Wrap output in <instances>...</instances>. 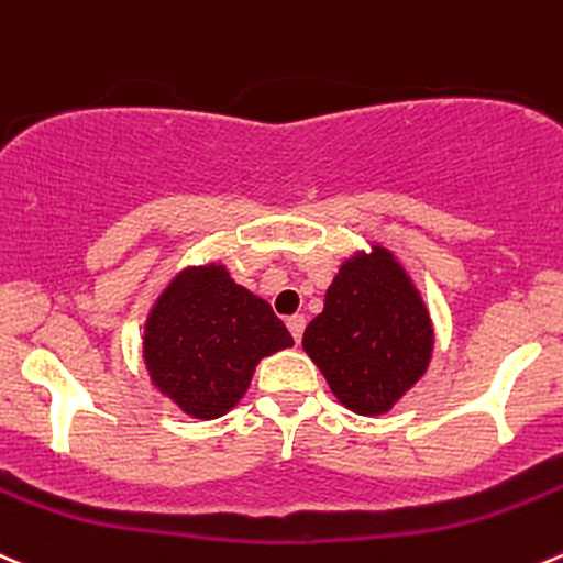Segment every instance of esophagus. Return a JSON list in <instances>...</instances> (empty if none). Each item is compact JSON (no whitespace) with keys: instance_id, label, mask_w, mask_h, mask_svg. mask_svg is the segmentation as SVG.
<instances>
[{"instance_id":"esophagus-1","label":"esophagus","mask_w":563,"mask_h":563,"mask_svg":"<svg viewBox=\"0 0 563 563\" xmlns=\"http://www.w3.org/2000/svg\"><path fill=\"white\" fill-rule=\"evenodd\" d=\"M286 327H288V332H291L294 335V341H302V332H305V316H288L286 319Z\"/></svg>"}]
</instances>
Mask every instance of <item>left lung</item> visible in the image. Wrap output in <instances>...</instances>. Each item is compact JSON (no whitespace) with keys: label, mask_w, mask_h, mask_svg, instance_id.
<instances>
[{"label":"left lung","mask_w":563,"mask_h":563,"mask_svg":"<svg viewBox=\"0 0 563 563\" xmlns=\"http://www.w3.org/2000/svg\"><path fill=\"white\" fill-rule=\"evenodd\" d=\"M302 349L343 407L382 415L427 374L434 327L396 255L374 244L343 261Z\"/></svg>","instance_id":"1"}]
</instances>
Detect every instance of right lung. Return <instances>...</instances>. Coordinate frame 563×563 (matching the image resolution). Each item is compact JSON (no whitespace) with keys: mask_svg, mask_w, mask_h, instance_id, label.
Wrapping results in <instances>:
<instances>
[{"mask_svg":"<svg viewBox=\"0 0 563 563\" xmlns=\"http://www.w3.org/2000/svg\"><path fill=\"white\" fill-rule=\"evenodd\" d=\"M294 346L269 302L231 280L222 264L187 266L145 321L151 382L187 415L214 420L247 393L255 365Z\"/></svg>","mask_w":563,"mask_h":563,"instance_id":"obj_1","label":"right lung"}]
</instances>
